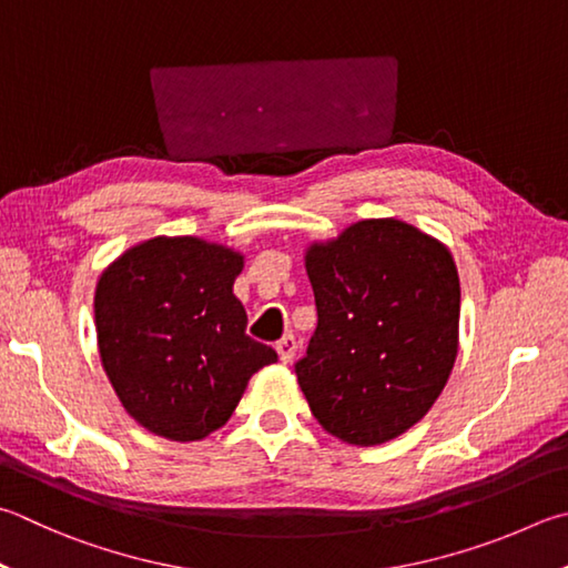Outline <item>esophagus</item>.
Wrapping results in <instances>:
<instances>
[{
	"label": "esophagus",
	"mask_w": 568,
	"mask_h": 568,
	"mask_svg": "<svg viewBox=\"0 0 568 568\" xmlns=\"http://www.w3.org/2000/svg\"><path fill=\"white\" fill-rule=\"evenodd\" d=\"M275 349H277V357H281V363H293V357H295V353H297V343H295V337L293 335H285L281 343L275 345Z\"/></svg>",
	"instance_id": "34e87169"
}]
</instances>
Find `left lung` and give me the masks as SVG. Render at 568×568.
Returning <instances> with one entry per match:
<instances>
[{"mask_svg": "<svg viewBox=\"0 0 568 568\" xmlns=\"http://www.w3.org/2000/svg\"><path fill=\"white\" fill-rule=\"evenodd\" d=\"M317 327L297 385L329 435L357 447L417 425L459 347V275L445 243L397 219L357 221L305 253Z\"/></svg>", "mask_w": 568, "mask_h": 568, "instance_id": "left-lung-1", "label": "left lung"}]
</instances>
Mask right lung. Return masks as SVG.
I'll use <instances>...</instances> for the list:
<instances>
[{"label": "right lung", "instance_id": "add662e5", "mask_svg": "<svg viewBox=\"0 0 568 568\" xmlns=\"http://www.w3.org/2000/svg\"><path fill=\"white\" fill-rule=\"evenodd\" d=\"M243 255L195 235H159L101 273L94 323L101 365L123 409L171 442L209 437L231 419L248 379L277 359L245 335L233 295Z\"/></svg>", "mask_w": 568, "mask_h": 568}]
</instances>
